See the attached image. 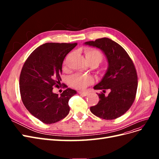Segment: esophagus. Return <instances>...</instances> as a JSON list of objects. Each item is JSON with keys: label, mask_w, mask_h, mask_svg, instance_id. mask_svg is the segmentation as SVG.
I'll return each mask as SVG.
<instances>
[{"label": "esophagus", "mask_w": 159, "mask_h": 159, "mask_svg": "<svg viewBox=\"0 0 159 159\" xmlns=\"http://www.w3.org/2000/svg\"><path fill=\"white\" fill-rule=\"evenodd\" d=\"M79 93L81 95H84V96H86L88 95V91H79Z\"/></svg>", "instance_id": "obj_1"}]
</instances>
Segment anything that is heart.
Instances as JSON below:
<instances>
[{
	"label": "heart",
	"mask_w": 159,
	"mask_h": 159,
	"mask_svg": "<svg viewBox=\"0 0 159 159\" xmlns=\"http://www.w3.org/2000/svg\"><path fill=\"white\" fill-rule=\"evenodd\" d=\"M85 56L88 62L89 63H100L103 60V55L99 50L95 49H85ZM65 64V62H64ZM93 82V79L91 76L77 74L70 78L71 85L74 88L79 89H85L88 85Z\"/></svg>",
	"instance_id": "1"
}]
</instances>
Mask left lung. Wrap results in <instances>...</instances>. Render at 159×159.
Instances as JSON below:
<instances>
[{
	"mask_svg": "<svg viewBox=\"0 0 159 159\" xmlns=\"http://www.w3.org/2000/svg\"><path fill=\"white\" fill-rule=\"evenodd\" d=\"M85 44L102 50L108 61V68L95 89H110L107 96L98 93V103L90 107L95 116L107 120L121 117L131 107L138 85L135 67L131 57L122 46L107 38L85 42Z\"/></svg>",
	"mask_w": 159,
	"mask_h": 159,
	"instance_id": "1",
	"label": "left lung"
}]
</instances>
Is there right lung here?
<instances>
[{
	"label": "right lung",
	"mask_w": 159,
	"mask_h": 159,
	"mask_svg": "<svg viewBox=\"0 0 159 159\" xmlns=\"http://www.w3.org/2000/svg\"><path fill=\"white\" fill-rule=\"evenodd\" d=\"M77 43H46L28 56L20 75V92L25 107L33 116L45 124L54 123L70 112L68 102L76 91L66 89L53 93L61 81L62 64Z\"/></svg>",
	"instance_id": "right-lung-1"
}]
</instances>
